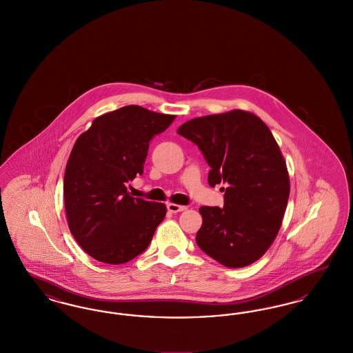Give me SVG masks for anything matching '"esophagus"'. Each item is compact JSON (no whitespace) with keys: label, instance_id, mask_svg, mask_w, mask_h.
<instances>
[{"label":"esophagus","instance_id":"obj_1","mask_svg":"<svg viewBox=\"0 0 353 353\" xmlns=\"http://www.w3.org/2000/svg\"><path fill=\"white\" fill-rule=\"evenodd\" d=\"M167 208H168V210L170 213H179V212H184V210H186V206L177 205V203H172V202H169L168 205H167Z\"/></svg>","mask_w":353,"mask_h":353}]
</instances>
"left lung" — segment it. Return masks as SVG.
Returning <instances> with one entry per match:
<instances>
[{"instance_id":"obj_1","label":"left lung","mask_w":353,"mask_h":353,"mask_svg":"<svg viewBox=\"0 0 353 353\" xmlns=\"http://www.w3.org/2000/svg\"><path fill=\"white\" fill-rule=\"evenodd\" d=\"M177 134L205 156L209 185H228L222 208H200L199 248L226 268L252 265L278 235L290 196L285 159L269 127L252 112L233 110L192 119Z\"/></svg>"}]
</instances>
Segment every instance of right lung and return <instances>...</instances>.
<instances>
[{"label": "right lung", "mask_w": 353, "mask_h": 353, "mask_svg": "<svg viewBox=\"0 0 353 353\" xmlns=\"http://www.w3.org/2000/svg\"><path fill=\"white\" fill-rule=\"evenodd\" d=\"M174 119L125 105L98 117L77 139L63 179L65 209L71 234L94 259L125 263L151 243L167 206L134 199L127 184L143 174L152 137Z\"/></svg>", "instance_id": "right-lung-1"}]
</instances>
